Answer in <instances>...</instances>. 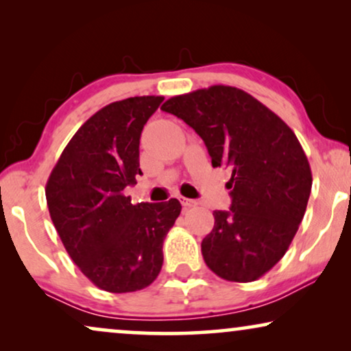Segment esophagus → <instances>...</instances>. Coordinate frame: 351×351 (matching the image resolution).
<instances>
[{
  "label": "esophagus",
  "mask_w": 351,
  "mask_h": 351,
  "mask_svg": "<svg viewBox=\"0 0 351 351\" xmlns=\"http://www.w3.org/2000/svg\"><path fill=\"white\" fill-rule=\"evenodd\" d=\"M180 203L184 208H195L196 204H198V201L195 199H190V198H180Z\"/></svg>",
  "instance_id": "obj_1"
}]
</instances>
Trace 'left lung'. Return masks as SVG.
Masks as SVG:
<instances>
[{"label": "left lung", "mask_w": 351, "mask_h": 351, "mask_svg": "<svg viewBox=\"0 0 351 351\" xmlns=\"http://www.w3.org/2000/svg\"><path fill=\"white\" fill-rule=\"evenodd\" d=\"M161 110L195 129L214 167L232 169V206L214 210L201 243L206 265L227 281L258 280L286 254L308 203L313 179L300 142L278 114L232 86L176 95Z\"/></svg>", "instance_id": "left-lung-1"}]
</instances>
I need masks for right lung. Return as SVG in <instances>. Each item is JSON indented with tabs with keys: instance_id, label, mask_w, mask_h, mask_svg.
Segmentation results:
<instances>
[{
	"instance_id": "obj_1",
	"label": "right lung",
	"mask_w": 351,
	"mask_h": 351,
	"mask_svg": "<svg viewBox=\"0 0 351 351\" xmlns=\"http://www.w3.org/2000/svg\"><path fill=\"white\" fill-rule=\"evenodd\" d=\"M165 100L129 97L94 113L52 169L46 201L52 223L83 275L99 289L134 292L150 286L162 267V241L182 206L132 204L126 186L142 176L141 134Z\"/></svg>"
}]
</instances>
